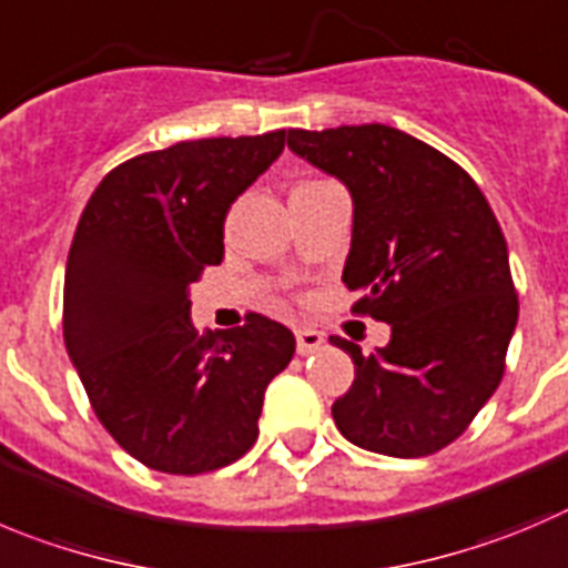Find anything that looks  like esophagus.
<instances>
[{"label":"esophagus","mask_w":568,"mask_h":568,"mask_svg":"<svg viewBox=\"0 0 568 568\" xmlns=\"http://www.w3.org/2000/svg\"><path fill=\"white\" fill-rule=\"evenodd\" d=\"M294 336L296 353H300V356H311V353L322 349V344H325V336H322L320 331H314V327H296Z\"/></svg>","instance_id":"esophagus-1"}]
</instances>
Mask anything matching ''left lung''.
Masks as SVG:
<instances>
[{"label": "left lung", "mask_w": 568, "mask_h": 568, "mask_svg": "<svg viewBox=\"0 0 568 568\" xmlns=\"http://www.w3.org/2000/svg\"><path fill=\"white\" fill-rule=\"evenodd\" d=\"M288 148L353 199L344 285L386 347L331 336L356 364L338 432L386 457H426L468 428L505 375L518 296L501 226L457 162L392 125L288 131Z\"/></svg>", "instance_id": "8db88e82"}]
</instances>
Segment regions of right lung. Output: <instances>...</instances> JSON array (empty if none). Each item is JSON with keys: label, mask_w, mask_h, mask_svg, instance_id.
Here are the masks:
<instances>
[{"label": "right lung", "mask_w": 568, "mask_h": 568, "mask_svg": "<svg viewBox=\"0 0 568 568\" xmlns=\"http://www.w3.org/2000/svg\"><path fill=\"white\" fill-rule=\"evenodd\" d=\"M283 148L285 131H268L142 153L78 221L63 342L98 420L148 468L195 476L241 459L266 386L294 358V333L266 316L215 333L190 322V283L224 260L226 212Z\"/></svg>", "instance_id": "right-lung-1"}]
</instances>
